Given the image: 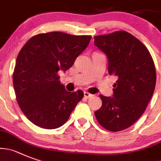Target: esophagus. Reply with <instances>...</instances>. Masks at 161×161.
I'll list each match as a JSON object with an SVG mask.
<instances>
[{"mask_svg": "<svg viewBox=\"0 0 161 161\" xmlns=\"http://www.w3.org/2000/svg\"><path fill=\"white\" fill-rule=\"evenodd\" d=\"M84 96L85 98H90L92 97V94H90L88 92H84Z\"/></svg>", "mask_w": 161, "mask_h": 161, "instance_id": "1", "label": "esophagus"}]
</instances>
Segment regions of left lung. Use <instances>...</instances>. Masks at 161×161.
I'll return each instance as SVG.
<instances>
[{"label":"left lung","mask_w":161,"mask_h":161,"mask_svg":"<svg viewBox=\"0 0 161 161\" xmlns=\"http://www.w3.org/2000/svg\"><path fill=\"white\" fill-rule=\"evenodd\" d=\"M94 44L108 60V74L116 76L113 97L101 95L95 112L99 124L111 132L133 125L145 111L154 92L157 73L148 48L126 31L94 36Z\"/></svg>","instance_id":"8db88e82"}]
</instances>
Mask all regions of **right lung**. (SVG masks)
Wrapping results in <instances>:
<instances>
[{
	"label": "right lung",
	"mask_w": 161,
	"mask_h": 161,
	"mask_svg": "<svg viewBox=\"0 0 161 161\" xmlns=\"http://www.w3.org/2000/svg\"><path fill=\"white\" fill-rule=\"evenodd\" d=\"M91 37L51 32L35 35L22 47L13 74V86L20 109L32 123L53 129L67 121L84 92L66 91L57 73L73 66Z\"/></svg>",
	"instance_id": "1"
}]
</instances>
